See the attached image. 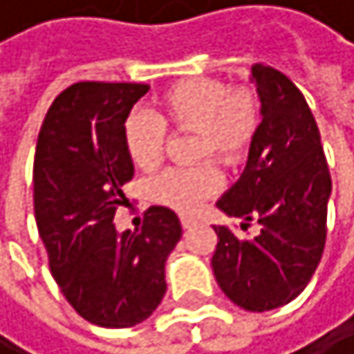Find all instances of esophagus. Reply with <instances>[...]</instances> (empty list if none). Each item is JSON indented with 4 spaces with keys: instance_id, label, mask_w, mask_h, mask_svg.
<instances>
[{
    "instance_id": "34e87169",
    "label": "esophagus",
    "mask_w": 354,
    "mask_h": 354,
    "mask_svg": "<svg viewBox=\"0 0 354 354\" xmlns=\"http://www.w3.org/2000/svg\"><path fill=\"white\" fill-rule=\"evenodd\" d=\"M180 223H183V229H191V227L197 225V218H193V216H183Z\"/></svg>"
}]
</instances>
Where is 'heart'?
I'll return each mask as SVG.
<instances>
[{"mask_svg":"<svg viewBox=\"0 0 354 354\" xmlns=\"http://www.w3.org/2000/svg\"><path fill=\"white\" fill-rule=\"evenodd\" d=\"M263 123L259 93L248 84L229 86L221 78L197 76L167 86L157 100V114L133 112L123 123V144L131 163L151 171L161 163L165 129L193 131V159H214L225 167L242 165ZM221 171L212 161L171 167L148 183V197L176 212H195L218 193Z\"/></svg>","mask_w":354,"mask_h":354,"instance_id":"1","label":"heart"}]
</instances>
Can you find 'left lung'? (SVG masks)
<instances>
[{
	"mask_svg": "<svg viewBox=\"0 0 354 354\" xmlns=\"http://www.w3.org/2000/svg\"><path fill=\"white\" fill-rule=\"evenodd\" d=\"M252 80L263 104V123L240 180L216 206L242 218V231L225 225L212 270L236 306L266 312L293 301L315 274L327 240L331 174L321 133L301 91L270 65L254 63Z\"/></svg>",
	"mask_w": 354,
	"mask_h": 354,
	"instance_id": "1",
	"label": "left lung"
}]
</instances>
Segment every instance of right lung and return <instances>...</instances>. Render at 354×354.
<instances>
[{"instance_id":"1","label":"right lung","mask_w":354,"mask_h":354,"mask_svg":"<svg viewBox=\"0 0 354 354\" xmlns=\"http://www.w3.org/2000/svg\"><path fill=\"white\" fill-rule=\"evenodd\" d=\"M151 88L138 82H76L57 95L37 136L33 210L50 272L65 299L100 327H133L165 295V259L183 236L165 206L136 231L116 234L114 214L133 163L123 123Z\"/></svg>"}]
</instances>
